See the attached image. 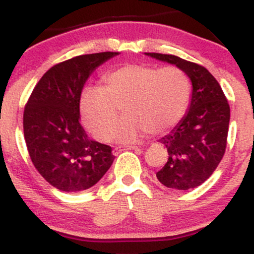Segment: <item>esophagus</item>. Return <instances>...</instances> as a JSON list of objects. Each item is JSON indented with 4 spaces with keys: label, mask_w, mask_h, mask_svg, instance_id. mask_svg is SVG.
<instances>
[{
    "label": "esophagus",
    "mask_w": 254,
    "mask_h": 254,
    "mask_svg": "<svg viewBox=\"0 0 254 254\" xmlns=\"http://www.w3.org/2000/svg\"><path fill=\"white\" fill-rule=\"evenodd\" d=\"M131 149H136V145H125V147H116L113 148V155H118L121 151L123 150H131Z\"/></svg>",
    "instance_id": "esophagus-1"
}]
</instances>
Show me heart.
I'll use <instances>...</instances> for the list:
<instances>
[{
  "instance_id": "obj_1",
  "label": "heart",
  "mask_w": 254,
  "mask_h": 254,
  "mask_svg": "<svg viewBox=\"0 0 254 254\" xmlns=\"http://www.w3.org/2000/svg\"><path fill=\"white\" fill-rule=\"evenodd\" d=\"M105 84L87 88L80 101L84 125L103 142L112 132L119 142L135 141L145 131L166 132L185 116L192 93L190 77L177 66L127 64L107 74ZM118 106L126 117L115 129Z\"/></svg>"
}]
</instances>
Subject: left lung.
<instances>
[{"label": "left lung", "mask_w": 254, "mask_h": 254, "mask_svg": "<svg viewBox=\"0 0 254 254\" xmlns=\"http://www.w3.org/2000/svg\"><path fill=\"white\" fill-rule=\"evenodd\" d=\"M145 55L174 64L191 80L192 94L188 113L168 135L160 139L167 148L168 160L156 178L172 190L194 189L214 173L224 155L229 104L216 78L204 66L173 55Z\"/></svg>", "instance_id": "8db88e82"}]
</instances>
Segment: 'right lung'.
I'll list each match as a JSON object with an SVG mask.
<instances>
[{
  "instance_id": "obj_1",
  "label": "right lung",
  "mask_w": 254,
  "mask_h": 254,
  "mask_svg": "<svg viewBox=\"0 0 254 254\" xmlns=\"http://www.w3.org/2000/svg\"><path fill=\"white\" fill-rule=\"evenodd\" d=\"M117 55H81L56 64L43 75L26 104L28 154L40 176L60 191L92 188L115 160L112 148L90 139L80 124V99L90 74Z\"/></svg>"
}]
</instances>
